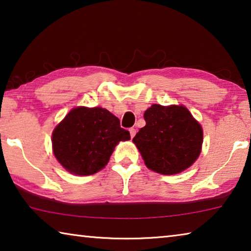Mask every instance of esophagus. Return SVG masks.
I'll return each mask as SVG.
<instances>
[{"label":"esophagus","instance_id":"obj_1","mask_svg":"<svg viewBox=\"0 0 251 251\" xmlns=\"http://www.w3.org/2000/svg\"><path fill=\"white\" fill-rule=\"evenodd\" d=\"M129 133H130V137L133 138L134 136L136 135V129H135V128H130V129H129Z\"/></svg>","mask_w":251,"mask_h":251}]
</instances>
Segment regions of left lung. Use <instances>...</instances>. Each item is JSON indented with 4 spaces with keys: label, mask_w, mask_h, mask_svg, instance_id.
I'll return each instance as SVG.
<instances>
[{
    "label": "left lung",
    "mask_w": 251,
    "mask_h": 251,
    "mask_svg": "<svg viewBox=\"0 0 251 251\" xmlns=\"http://www.w3.org/2000/svg\"><path fill=\"white\" fill-rule=\"evenodd\" d=\"M146 125L133 142L147 168L174 175L192 166L202 145V128L184 105H151L144 113Z\"/></svg>",
    "instance_id": "8db88e82"
}]
</instances>
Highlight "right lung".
Returning <instances> with one entry per match:
<instances>
[{
  "instance_id": "obj_1",
  "label": "right lung",
  "mask_w": 251,
  "mask_h": 251,
  "mask_svg": "<svg viewBox=\"0 0 251 251\" xmlns=\"http://www.w3.org/2000/svg\"><path fill=\"white\" fill-rule=\"evenodd\" d=\"M130 139L120 120L101 107H75L55 127L53 152L66 171L78 176L93 175L107 165L114 148Z\"/></svg>"
}]
</instances>
